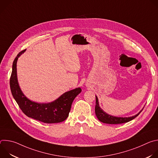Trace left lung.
<instances>
[{
  "label": "left lung",
  "mask_w": 158,
  "mask_h": 158,
  "mask_svg": "<svg viewBox=\"0 0 158 158\" xmlns=\"http://www.w3.org/2000/svg\"><path fill=\"white\" fill-rule=\"evenodd\" d=\"M143 110V109L139 112V113L136 115H135L132 117L129 118H118V117H114L110 115H108L107 114L105 113V112L100 108L99 102H98V99L97 96H96V107H95V112L96 115L98 118V119L102 123H106V124H122L124 123H127L135 118H136Z\"/></svg>",
  "instance_id": "obj_1"
}]
</instances>
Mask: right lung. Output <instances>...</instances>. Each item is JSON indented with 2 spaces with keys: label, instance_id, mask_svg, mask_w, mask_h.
Instances as JSON below:
<instances>
[{
  "label": "right lung",
  "instance_id": "right-lung-1",
  "mask_svg": "<svg viewBox=\"0 0 158 158\" xmlns=\"http://www.w3.org/2000/svg\"><path fill=\"white\" fill-rule=\"evenodd\" d=\"M20 51L12 64L10 78L12 94L22 111L28 117L44 123H57L65 120L69 116L71 105L76 97L81 92L80 87L62 94L55 101L49 104H39L29 100L22 93L17 79L16 64L19 57L25 52Z\"/></svg>",
  "mask_w": 158,
  "mask_h": 158
}]
</instances>
